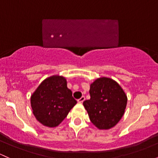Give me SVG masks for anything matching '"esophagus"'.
<instances>
[{
    "instance_id": "obj_1",
    "label": "esophagus",
    "mask_w": 158,
    "mask_h": 158,
    "mask_svg": "<svg viewBox=\"0 0 158 158\" xmlns=\"http://www.w3.org/2000/svg\"><path fill=\"white\" fill-rule=\"evenodd\" d=\"M85 100V97H84V96H82V98H79V100H77V101H78V103H83V102H84V100Z\"/></svg>"
}]
</instances>
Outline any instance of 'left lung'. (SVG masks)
Masks as SVG:
<instances>
[{"mask_svg": "<svg viewBox=\"0 0 158 158\" xmlns=\"http://www.w3.org/2000/svg\"><path fill=\"white\" fill-rule=\"evenodd\" d=\"M90 100L83 106L90 120L100 130H108L118 123L124 115L127 98L124 90L115 80L100 77L90 85Z\"/></svg>", "mask_w": 158, "mask_h": 158, "instance_id": "obj_1", "label": "left lung"}]
</instances>
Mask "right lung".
<instances>
[{"instance_id": "add662e5", "label": "right lung", "mask_w": 158, "mask_h": 158, "mask_svg": "<svg viewBox=\"0 0 158 158\" xmlns=\"http://www.w3.org/2000/svg\"><path fill=\"white\" fill-rule=\"evenodd\" d=\"M64 76L46 78L31 97V105L37 120L48 127L58 126L76 104Z\"/></svg>"}]
</instances>
